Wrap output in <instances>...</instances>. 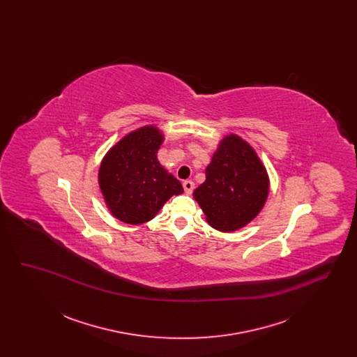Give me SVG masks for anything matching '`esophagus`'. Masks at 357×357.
Listing matches in <instances>:
<instances>
[{
	"label": "esophagus",
	"instance_id": "1",
	"mask_svg": "<svg viewBox=\"0 0 357 357\" xmlns=\"http://www.w3.org/2000/svg\"><path fill=\"white\" fill-rule=\"evenodd\" d=\"M194 182L192 181H185L183 182V188H185V191H186V194H191L192 192V190H194Z\"/></svg>",
	"mask_w": 357,
	"mask_h": 357
}]
</instances>
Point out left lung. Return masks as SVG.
I'll use <instances>...</instances> for the list:
<instances>
[{
  "instance_id": "left-lung-1",
  "label": "left lung",
  "mask_w": 357,
  "mask_h": 357,
  "mask_svg": "<svg viewBox=\"0 0 357 357\" xmlns=\"http://www.w3.org/2000/svg\"><path fill=\"white\" fill-rule=\"evenodd\" d=\"M269 192L265 167L239 136H226L206 169V181L194 190L206 220L220 231L248 225L264 207Z\"/></svg>"
}]
</instances>
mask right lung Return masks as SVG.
<instances>
[{"mask_svg": "<svg viewBox=\"0 0 357 357\" xmlns=\"http://www.w3.org/2000/svg\"><path fill=\"white\" fill-rule=\"evenodd\" d=\"M162 143L163 135L155 127H143L104 156L99 183L111 213L120 221H150L172 195L183 192L181 182L158 162Z\"/></svg>", "mask_w": 357, "mask_h": 357, "instance_id": "add662e5", "label": "right lung"}]
</instances>
